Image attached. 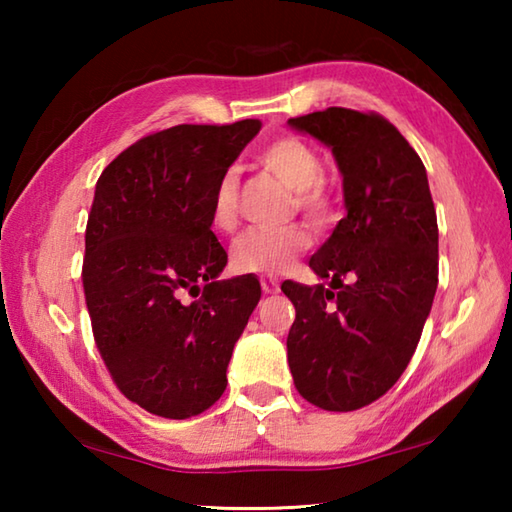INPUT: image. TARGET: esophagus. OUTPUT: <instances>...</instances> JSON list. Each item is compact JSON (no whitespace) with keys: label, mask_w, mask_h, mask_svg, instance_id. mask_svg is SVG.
Wrapping results in <instances>:
<instances>
[{"label":"esophagus","mask_w":512,"mask_h":512,"mask_svg":"<svg viewBox=\"0 0 512 512\" xmlns=\"http://www.w3.org/2000/svg\"><path fill=\"white\" fill-rule=\"evenodd\" d=\"M259 284H262V291L264 293H277V291H280V282H277L275 277H271V275L259 277Z\"/></svg>","instance_id":"esophagus-1"}]
</instances>
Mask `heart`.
Here are the masks:
<instances>
[{
	"instance_id": "b5f03b06",
	"label": "heart",
	"mask_w": 512,
	"mask_h": 512,
	"mask_svg": "<svg viewBox=\"0 0 512 512\" xmlns=\"http://www.w3.org/2000/svg\"><path fill=\"white\" fill-rule=\"evenodd\" d=\"M255 164L268 176L291 189V212H302L311 223L325 225L332 219L334 198L323 178V158L307 140L277 135L259 146ZM237 173L228 169L216 178L210 196V223L214 230L237 228ZM311 246V232L293 223L284 228L248 230L232 246V266L241 273H282Z\"/></svg>"
}]
</instances>
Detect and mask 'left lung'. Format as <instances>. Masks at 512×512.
<instances>
[{
  "label": "left lung",
  "mask_w": 512,
  "mask_h": 512,
  "mask_svg": "<svg viewBox=\"0 0 512 512\" xmlns=\"http://www.w3.org/2000/svg\"><path fill=\"white\" fill-rule=\"evenodd\" d=\"M332 149L345 210L309 259L325 284L282 282L296 320L287 357L318 409L357 411L409 366L438 287V221L420 155L377 112L327 108L289 119Z\"/></svg>",
  "instance_id": "8db88e82"
}]
</instances>
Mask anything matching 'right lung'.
I'll return each mask as SVG.
<instances>
[{"label": "right lung", "instance_id": "obj_1", "mask_svg": "<svg viewBox=\"0 0 512 512\" xmlns=\"http://www.w3.org/2000/svg\"><path fill=\"white\" fill-rule=\"evenodd\" d=\"M259 128L173 126L128 146L97 180L81 273L94 343L119 391L160 418L219 400L262 298L253 275L219 280L228 253L210 223L216 178Z\"/></svg>", "mask_w": 512, "mask_h": 512}]
</instances>
